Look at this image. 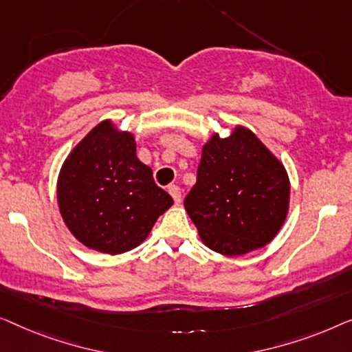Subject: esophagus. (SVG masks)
Wrapping results in <instances>:
<instances>
[{
    "label": "esophagus",
    "mask_w": 352,
    "mask_h": 352,
    "mask_svg": "<svg viewBox=\"0 0 352 352\" xmlns=\"http://www.w3.org/2000/svg\"><path fill=\"white\" fill-rule=\"evenodd\" d=\"M169 195L174 197V201H175V204H178V202L182 201V191H180V188H178L177 185H172V186H169Z\"/></svg>",
    "instance_id": "34e87169"
}]
</instances>
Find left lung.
Here are the masks:
<instances>
[{
    "mask_svg": "<svg viewBox=\"0 0 352 352\" xmlns=\"http://www.w3.org/2000/svg\"><path fill=\"white\" fill-rule=\"evenodd\" d=\"M289 201L285 167L254 132L237 126L202 146L196 185L183 204L209 249L236 256L274 239Z\"/></svg>",
    "mask_w": 352,
    "mask_h": 352,
    "instance_id": "obj_1",
    "label": "left lung"
}]
</instances>
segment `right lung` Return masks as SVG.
<instances>
[{
  "label": "right lung",
  "mask_w": 352,
  "mask_h": 352,
  "mask_svg": "<svg viewBox=\"0 0 352 352\" xmlns=\"http://www.w3.org/2000/svg\"><path fill=\"white\" fill-rule=\"evenodd\" d=\"M135 138L102 121L63 162L57 201L68 230L89 249L118 255L135 249L174 204L138 161Z\"/></svg>",
  "instance_id": "obj_1"
}]
</instances>
